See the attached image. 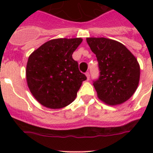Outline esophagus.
<instances>
[{
	"label": "esophagus",
	"mask_w": 153,
	"mask_h": 153,
	"mask_svg": "<svg viewBox=\"0 0 153 153\" xmlns=\"http://www.w3.org/2000/svg\"><path fill=\"white\" fill-rule=\"evenodd\" d=\"M86 78H87V80H90L91 75H90V73H89V72H86Z\"/></svg>",
	"instance_id": "1"
}]
</instances>
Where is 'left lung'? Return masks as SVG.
Here are the masks:
<instances>
[{
  "label": "left lung",
  "mask_w": 153,
  "mask_h": 153,
  "mask_svg": "<svg viewBox=\"0 0 153 153\" xmlns=\"http://www.w3.org/2000/svg\"><path fill=\"white\" fill-rule=\"evenodd\" d=\"M98 62L99 77L94 81L98 97L108 105H118L131 98L140 80L135 56L121 43L106 38H86Z\"/></svg>",
  "instance_id": "8db88e82"
}]
</instances>
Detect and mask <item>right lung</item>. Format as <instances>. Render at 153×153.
I'll return each mask as SVG.
<instances>
[{
  "label": "right lung",
  "instance_id": "1",
  "mask_svg": "<svg viewBox=\"0 0 153 153\" xmlns=\"http://www.w3.org/2000/svg\"><path fill=\"white\" fill-rule=\"evenodd\" d=\"M82 39H51L31 54L26 67L28 88L44 106L60 109L75 99L86 75L72 54Z\"/></svg>",
  "mask_w": 153,
  "mask_h": 153
}]
</instances>
